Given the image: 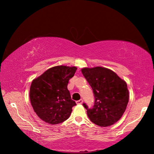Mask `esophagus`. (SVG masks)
Wrapping results in <instances>:
<instances>
[{
	"mask_svg": "<svg viewBox=\"0 0 154 154\" xmlns=\"http://www.w3.org/2000/svg\"><path fill=\"white\" fill-rule=\"evenodd\" d=\"M75 102H76L77 104H83V100L81 99V100H79L76 101Z\"/></svg>",
	"mask_w": 154,
	"mask_h": 154,
	"instance_id": "esophagus-1",
	"label": "esophagus"
}]
</instances>
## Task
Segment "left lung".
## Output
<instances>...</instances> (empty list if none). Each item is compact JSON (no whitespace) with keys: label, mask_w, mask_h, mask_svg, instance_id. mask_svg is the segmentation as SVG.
Listing matches in <instances>:
<instances>
[{"label":"left lung","mask_w":154,"mask_h":154,"mask_svg":"<svg viewBox=\"0 0 154 154\" xmlns=\"http://www.w3.org/2000/svg\"><path fill=\"white\" fill-rule=\"evenodd\" d=\"M81 71L94 95L92 109L83 104L90 121L101 127L116 123L125 112L129 100L127 83L115 72L104 67L83 68Z\"/></svg>","instance_id":"1"}]
</instances>
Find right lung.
Wrapping results in <instances>:
<instances>
[{"instance_id":"obj_1","label":"right lung","mask_w":154,"mask_h":154,"mask_svg":"<svg viewBox=\"0 0 154 154\" xmlns=\"http://www.w3.org/2000/svg\"><path fill=\"white\" fill-rule=\"evenodd\" d=\"M76 69L75 66H54L32 81L29 92L31 104L43 121L54 125L70 116L76 104L71 100L67 85Z\"/></svg>"}]
</instances>
